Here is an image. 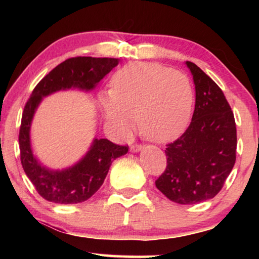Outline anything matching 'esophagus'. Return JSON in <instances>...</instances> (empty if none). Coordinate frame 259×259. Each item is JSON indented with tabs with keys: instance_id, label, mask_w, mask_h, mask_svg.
<instances>
[{
	"instance_id": "34e87169",
	"label": "esophagus",
	"mask_w": 259,
	"mask_h": 259,
	"mask_svg": "<svg viewBox=\"0 0 259 259\" xmlns=\"http://www.w3.org/2000/svg\"><path fill=\"white\" fill-rule=\"evenodd\" d=\"M142 149H144V146H142V145H134V146L130 147L131 152H139Z\"/></svg>"
}]
</instances>
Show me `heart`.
<instances>
[{
  "label": "heart",
  "mask_w": 259,
  "mask_h": 259,
  "mask_svg": "<svg viewBox=\"0 0 259 259\" xmlns=\"http://www.w3.org/2000/svg\"><path fill=\"white\" fill-rule=\"evenodd\" d=\"M195 102L188 76L155 62L125 64L112 78L111 91L99 96L104 120L120 137H128L139 120L148 140L166 142L185 129Z\"/></svg>",
  "instance_id": "b5f03b06"
}]
</instances>
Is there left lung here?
Wrapping results in <instances>:
<instances>
[{"label": "left lung", "mask_w": 259, "mask_h": 259, "mask_svg": "<svg viewBox=\"0 0 259 259\" xmlns=\"http://www.w3.org/2000/svg\"><path fill=\"white\" fill-rule=\"evenodd\" d=\"M186 65L195 83V111L184 135L164 150L167 168L156 187L174 202L194 205L222 190L236 161L237 135L221 88L195 63Z\"/></svg>", "instance_id": "1"}]
</instances>
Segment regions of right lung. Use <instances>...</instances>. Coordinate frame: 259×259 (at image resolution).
Listing matches in <instances>:
<instances>
[{
	"label": "right lung",
	"instance_id": "add662e5",
	"mask_svg": "<svg viewBox=\"0 0 259 259\" xmlns=\"http://www.w3.org/2000/svg\"><path fill=\"white\" fill-rule=\"evenodd\" d=\"M119 64V59L78 57L65 60L34 88L24 107L19 135L21 163L27 178L45 199L56 203H79L89 199L106 179L115 159L125 155L128 147L108 139L95 138L79 161L64 169H51L35 157L31 145V124L43 98L54 92L80 90L90 92Z\"/></svg>",
	"mask_w": 259,
	"mask_h": 259
}]
</instances>
